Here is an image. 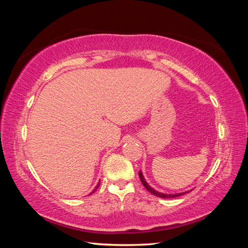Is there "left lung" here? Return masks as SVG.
I'll use <instances>...</instances> for the list:
<instances>
[{"label": "left lung", "instance_id": "8db88e82", "mask_svg": "<svg viewBox=\"0 0 248 248\" xmlns=\"http://www.w3.org/2000/svg\"><path fill=\"white\" fill-rule=\"evenodd\" d=\"M139 176H140V181H141L142 185L145 186V188H146L149 192H151L152 194H154V196L158 197V198H162V199H172V198H177V197H180V196H183V194H185L186 192H188V191L179 192V193H163V192H159V191L155 190V189L153 188V187H151V186H150V185L148 184V182L146 181V179L144 178V175H142V172H141L140 170L139 171Z\"/></svg>", "mask_w": 248, "mask_h": 248}]
</instances>
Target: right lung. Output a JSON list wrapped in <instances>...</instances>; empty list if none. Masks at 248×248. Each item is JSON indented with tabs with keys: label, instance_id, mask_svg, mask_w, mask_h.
I'll return each mask as SVG.
<instances>
[{
	"label": "right lung",
	"instance_id": "add662e5",
	"mask_svg": "<svg viewBox=\"0 0 248 248\" xmlns=\"http://www.w3.org/2000/svg\"><path fill=\"white\" fill-rule=\"evenodd\" d=\"M99 185H100V181H99V182H98V184H97V185H96V186H95V188H94V189H93V191H92V192H91V193H93V192H95V191H96V190H97V188H98V187H99Z\"/></svg>",
	"mask_w": 248,
	"mask_h": 248
}]
</instances>
